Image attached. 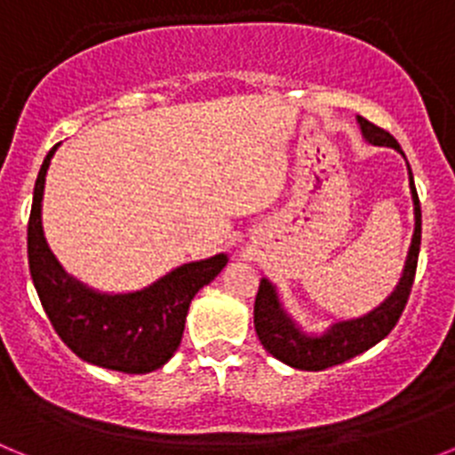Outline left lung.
Listing matches in <instances>:
<instances>
[{"label": "left lung", "mask_w": 455, "mask_h": 455, "mask_svg": "<svg viewBox=\"0 0 455 455\" xmlns=\"http://www.w3.org/2000/svg\"><path fill=\"white\" fill-rule=\"evenodd\" d=\"M357 124H360L363 139L367 143L380 148H394L405 159L403 150H401V146L389 132L380 130L363 116H357ZM408 178L412 204H415V232H412V241H410L403 273H401L399 283H396V287L392 289L387 299L383 303H378L373 309H369L367 315H360L355 319L335 321L321 335H312V332H305L284 309L275 284L268 277H262L255 299V331L259 341H262V347L273 357H277L280 363L289 364L293 369H303V371H321V369L335 367V364L347 363L351 357L376 347L378 341L385 339L389 331L396 325L405 303H408L412 283H415L417 257H419L421 246V207L410 166Z\"/></svg>", "instance_id": "left-lung-1"}]
</instances>
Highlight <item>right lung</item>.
Segmentation results:
<instances>
[{"instance_id": "add662e5", "label": "right lung", "mask_w": 455, "mask_h": 455, "mask_svg": "<svg viewBox=\"0 0 455 455\" xmlns=\"http://www.w3.org/2000/svg\"><path fill=\"white\" fill-rule=\"evenodd\" d=\"M54 146L34 187L27 252L38 299L56 335L75 355L95 367L123 373H150L178 351L193 296L228 264L219 252L172 268L139 291L107 293L72 277L50 251L43 232V193Z\"/></svg>"}]
</instances>
